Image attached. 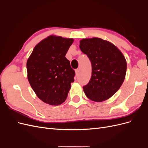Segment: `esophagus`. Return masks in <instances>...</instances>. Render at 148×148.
Wrapping results in <instances>:
<instances>
[{
    "label": "esophagus",
    "mask_w": 148,
    "mask_h": 148,
    "mask_svg": "<svg viewBox=\"0 0 148 148\" xmlns=\"http://www.w3.org/2000/svg\"><path fill=\"white\" fill-rule=\"evenodd\" d=\"M75 73H76V75L78 76V74H79V69H76L75 70Z\"/></svg>",
    "instance_id": "obj_1"
}]
</instances>
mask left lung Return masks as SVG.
Wrapping results in <instances>:
<instances>
[{"mask_svg":"<svg viewBox=\"0 0 148 148\" xmlns=\"http://www.w3.org/2000/svg\"><path fill=\"white\" fill-rule=\"evenodd\" d=\"M79 48L91 62L92 75L83 86L86 97L95 102L109 99L120 89L127 71L126 59L112 43L99 38L83 39Z\"/></svg>","mask_w":148,"mask_h":148,"instance_id":"8db88e82","label":"left lung"}]
</instances>
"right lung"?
I'll return each mask as SVG.
<instances>
[{"instance_id":"add662e5","label":"right lung","mask_w":148,"mask_h":148,"mask_svg":"<svg viewBox=\"0 0 148 148\" xmlns=\"http://www.w3.org/2000/svg\"><path fill=\"white\" fill-rule=\"evenodd\" d=\"M73 41L49 36L34 47L27 60L28 82L36 96L46 104L59 106L68 96L75 73L65 55Z\"/></svg>"}]
</instances>
